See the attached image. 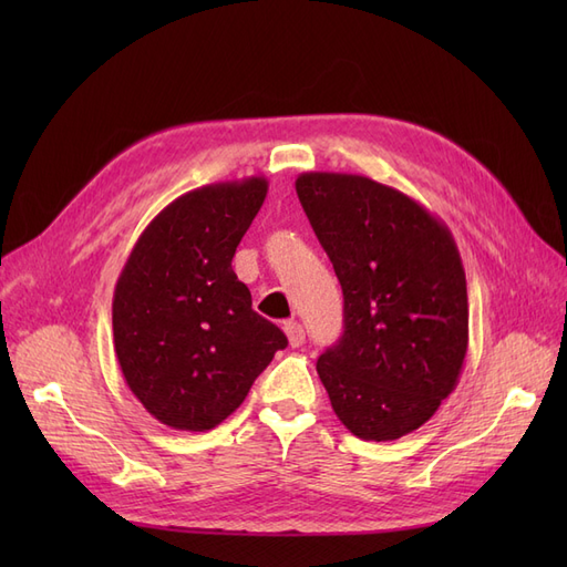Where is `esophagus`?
Wrapping results in <instances>:
<instances>
[{
  "instance_id": "obj_1",
  "label": "esophagus",
  "mask_w": 567,
  "mask_h": 567,
  "mask_svg": "<svg viewBox=\"0 0 567 567\" xmlns=\"http://www.w3.org/2000/svg\"><path fill=\"white\" fill-rule=\"evenodd\" d=\"M284 331H286V336H288L290 348H300L302 342H305V329H302V323H298V321H286V323H284Z\"/></svg>"
}]
</instances>
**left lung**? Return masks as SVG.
<instances>
[{"instance_id":"left-lung-1","label":"left lung","mask_w":567,"mask_h":567,"mask_svg":"<svg viewBox=\"0 0 567 567\" xmlns=\"http://www.w3.org/2000/svg\"><path fill=\"white\" fill-rule=\"evenodd\" d=\"M302 210L333 262L346 331L317 373L362 440L419 431L454 392L468 350L466 271L450 227L364 175L302 173Z\"/></svg>"}]
</instances>
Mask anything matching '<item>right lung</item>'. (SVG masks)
Wrapping results in <instances>:
<instances>
[{
  "label": "right lung",
  "mask_w": 567,
  "mask_h": 567,
  "mask_svg": "<svg viewBox=\"0 0 567 567\" xmlns=\"http://www.w3.org/2000/svg\"><path fill=\"white\" fill-rule=\"evenodd\" d=\"M267 186L246 177L175 198L136 238L117 277L120 371L148 414L175 431H213L288 346L279 326L252 310L231 269Z\"/></svg>",
  "instance_id": "add662e5"
}]
</instances>
